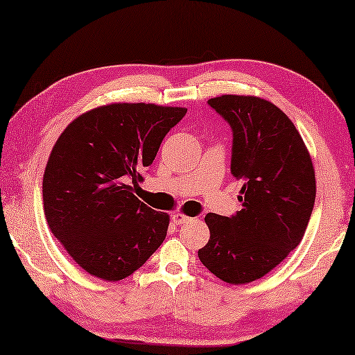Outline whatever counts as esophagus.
I'll use <instances>...</instances> for the list:
<instances>
[{
  "instance_id": "esophagus-1",
  "label": "esophagus",
  "mask_w": 355,
  "mask_h": 355,
  "mask_svg": "<svg viewBox=\"0 0 355 355\" xmlns=\"http://www.w3.org/2000/svg\"><path fill=\"white\" fill-rule=\"evenodd\" d=\"M171 220L176 225H184V223H189L190 222V217H187V216H182V214H173V217H171Z\"/></svg>"
}]
</instances>
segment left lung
<instances>
[{
    "mask_svg": "<svg viewBox=\"0 0 355 355\" xmlns=\"http://www.w3.org/2000/svg\"><path fill=\"white\" fill-rule=\"evenodd\" d=\"M232 132L231 174L242 181L241 211L209 212L211 239L198 258L231 284L258 280L299 245L316 198L315 170L304 139L274 103L253 96L207 101Z\"/></svg>",
    "mask_w": 355,
    "mask_h": 355,
    "instance_id": "1",
    "label": "left lung"
}]
</instances>
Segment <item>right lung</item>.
<instances>
[{"mask_svg": "<svg viewBox=\"0 0 355 355\" xmlns=\"http://www.w3.org/2000/svg\"><path fill=\"white\" fill-rule=\"evenodd\" d=\"M187 110L112 103L66 127L46 162L42 196L53 236L81 269L118 282L165 241L170 217L139 201L132 185Z\"/></svg>", "mask_w": 355, "mask_h": 355, "instance_id": "add662e5", "label": "right lung"}]
</instances>
